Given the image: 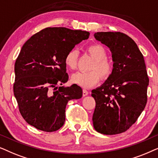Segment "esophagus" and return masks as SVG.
<instances>
[{
	"label": "esophagus",
	"mask_w": 158,
	"mask_h": 158,
	"mask_svg": "<svg viewBox=\"0 0 158 158\" xmlns=\"http://www.w3.org/2000/svg\"><path fill=\"white\" fill-rule=\"evenodd\" d=\"M88 93H89V92H88L87 90H86V89H83V93H82V94H83V96H84V97L87 96V94H88Z\"/></svg>",
	"instance_id": "esophagus-1"
}]
</instances>
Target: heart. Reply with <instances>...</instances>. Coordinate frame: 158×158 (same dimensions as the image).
Instances as JSON below:
<instances>
[{"label": "heart", "mask_w": 158, "mask_h": 158, "mask_svg": "<svg viewBox=\"0 0 158 158\" xmlns=\"http://www.w3.org/2000/svg\"><path fill=\"white\" fill-rule=\"evenodd\" d=\"M87 52L94 59L90 66L89 72H77L71 76L72 82L83 88H89L100 81L106 80L112 75L114 70V64L107 58L108 52L103 46L100 44H92L87 47ZM79 60V52L76 49H71L67 52L64 58V64L67 68L74 70L77 68Z\"/></svg>", "instance_id": "1"}]
</instances>
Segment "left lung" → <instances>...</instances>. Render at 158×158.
Here are the masks:
<instances>
[{
	"instance_id": "left-lung-1",
	"label": "left lung",
	"mask_w": 158,
	"mask_h": 158,
	"mask_svg": "<svg viewBox=\"0 0 158 158\" xmlns=\"http://www.w3.org/2000/svg\"><path fill=\"white\" fill-rule=\"evenodd\" d=\"M94 36L110 48L114 64L110 78L92 91L96 103L94 128L106 135L123 133L136 121L148 101L149 78L144 57L124 33L101 31Z\"/></svg>"
}]
</instances>
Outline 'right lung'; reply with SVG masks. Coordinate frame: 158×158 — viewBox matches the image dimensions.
Here are the masks:
<instances>
[{
    "label": "right lung",
    "instance_id": "1",
    "mask_svg": "<svg viewBox=\"0 0 158 158\" xmlns=\"http://www.w3.org/2000/svg\"><path fill=\"white\" fill-rule=\"evenodd\" d=\"M89 36L86 31L47 27L22 46L14 66V93L21 115L29 125L52 132L64 124L68 102L82 97L77 85L58 87L69 79L64 58Z\"/></svg>",
    "mask_w": 158,
    "mask_h": 158
}]
</instances>
